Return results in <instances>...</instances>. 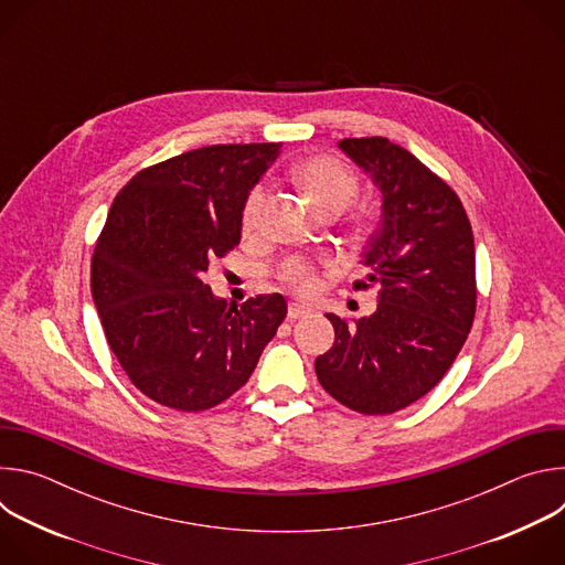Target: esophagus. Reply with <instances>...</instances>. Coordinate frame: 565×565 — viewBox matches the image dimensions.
<instances>
[{"instance_id":"obj_1","label":"esophagus","mask_w":565,"mask_h":565,"mask_svg":"<svg viewBox=\"0 0 565 565\" xmlns=\"http://www.w3.org/2000/svg\"><path fill=\"white\" fill-rule=\"evenodd\" d=\"M306 315H310V308H308V306H303V303H290V306H288V319H290V321H295V319H299V317H306Z\"/></svg>"}]
</instances>
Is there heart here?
Listing matches in <instances>:
<instances>
[{
	"mask_svg": "<svg viewBox=\"0 0 565 565\" xmlns=\"http://www.w3.org/2000/svg\"><path fill=\"white\" fill-rule=\"evenodd\" d=\"M295 179L299 188L310 196V201L329 214H338L347 210L358 194L355 174L344 163H340L338 158H331V156H312L303 160V163H299L295 170ZM264 203H266V188L264 185L253 188V192L244 203V212H241V225H244V230H255L259 225ZM279 277L284 284H288L292 290L301 295L312 292L317 286V277L312 268L301 259H288L279 270Z\"/></svg>",
	"mask_w": 565,
	"mask_h": 565,
	"instance_id": "1",
	"label": "heart"
}]
</instances>
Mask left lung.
<instances>
[{
	"label": "left lung",
	"instance_id": "obj_1",
	"mask_svg": "<svg viewBox=\"0 0 565 565\" xmlns=\"http://www.w3.org/2000/svg\"><path fill=\"white\" fill-rule=\"evenodd\" d=\"M338 147L380 192L382 218L364 250V281L380 286L373 315L333 312V347L315 360L319 384L344 407L386 416L429 393L460 353L476 312V253L456 192L388 138Z\"/></svg>",
	"mask_w": 565,
	"mask_h": 565
}]
</instances>
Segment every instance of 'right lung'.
<instances>
[{
  "instance_id": "add662e5",
  "label": "right lung",
  "mask_w": 565,
  "mask_h": 565,
  "mask_svg": "<svg viewBox=\"0 0 565 565\" xmlns=\"http://www.w3.org/2000/svg\"><path fill=\"white\" fill-rule=\"evenodd\" d=\"M281 145H212L138 172L114 199L92 259L107 342L134 386L179 412L221 405L253 375L286 299L227 306L203 275L241 241V212Z\"/></svg>"
}]
</instances>
